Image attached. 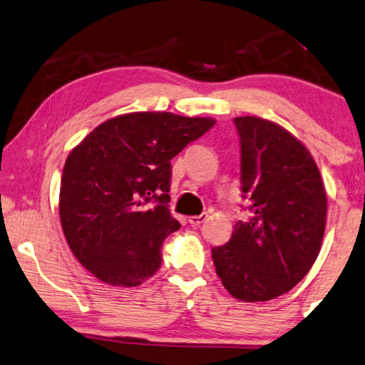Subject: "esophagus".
Segmentation results:
<instances>
[{
    "label": "esophagus",
    "instance_id": "esophagus-1",
    "mask_svg": "<svg viewBox=\"0 0 365 365\" xmlns=\"http://www.w3.org/2000/svg\"><path fill=\"white\" fill-rule=\"evenodd\" d=\"M206 217H208V215H206V213H201V215H197V216H190L188 222L192 226H200L201 222L206 221Z\"/></svg>",
    "mask_w": 365,
    "mask_h": 365
}]
</instances>
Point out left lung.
<instances>
[{
    "mask_svg": "<svg viewBox=\"0 0 365 365\" xmlns=\"http://www.w3.org/2000/svg\"><path fill=\"white\" fill-rule=\"evenodd\" d=\"M241 139V190L251 217L213 247L222 285L241 302H267L292 290L322 249L328 201L309 150L280 124L235 118Z\"/></svg>",
    "mask_w": 365,
    "mask_h": 365,
    "instance_id": "1",
    "label": "left lung"
}]
</instances>
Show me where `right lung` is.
I'll list each match as a JSON object with an SVG mask.
<instances>
[{
    "instance_id": "1",
    "label": "right lung",
    "mask_w": 365,
    "mask_h": 365,
    "mask_svg": "<svg viewBox=\"0 0 365 365\" xmlns=\"http://www.w3.org/2000/svg\"><path fill=\"white\" fill-rule=\"evenodd\" d=\"M215 123L173 113L121 114L70 152L58 213L73 255L96 279L138 287L159 270L162 242L180 227L167 205L170 160Z\"/></svg>"
}]
</instances>
